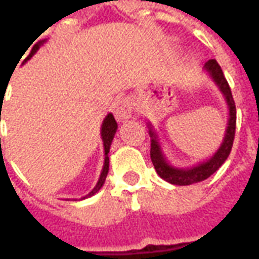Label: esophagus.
<instances>
[{"instance_id": "esophagus-1", "label": "esophagus", "mask_w": 259, "mask_h": 259, "mask_svg": "<svg viewBox=\"0 0 259 259\" xmlns=\"http://www.w3.org/2000/svg\"><path fill=\"white\" fill-rule=\"evenodd\" d=\"M113 113L119 120L129 119L133 113V102L130 98H120L113 105Z\"/></svg>"}]
</instances>
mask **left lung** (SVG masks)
<instances>
[{
	"label": "left lung",
	"mask_w": 259,
	"mask_h": 259,
	"mask_svg": "<svg viewBox=\"0 0 259 259\" xmlns=\"http://www.w3.org/2000/svg\"><path fill=\"white\" fill-rule=\"evenodd\" d=\"M204 70L209 74V77L213 80V83L218 85L219 91L222 93L229 109L228 127H226V132H225L222 144H221V147L218 148V151L209 159H206L204 162L197 163V165L191 166V168H178V166L170 165L166 157L163 155L157 132L154 130V126L148 122V129H150L148 133H150V137H151V151H150L151 161L154 163V168L157 170V174L163 180H166L168 183H170V185L189 186L208 179L228 159L229 154L232 151V147H233L234 132H236V104H234L229 83L225 79L222 69H221V66H219V64L215 59H209L204 65Z\"/></svg>",
	"instance_id": "obj_1"
}]
</instances>
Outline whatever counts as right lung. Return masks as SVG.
Returning <instances> with one entry per match:
<instances>
[{
	"mask_svg": "<svg viewBox=\"0 0 259 259\" xmlns=\"http://www.w3.org/2000/svg\"><path fill=\"white\" fill-rule=\"evenodd\" d=\"M44 42H46V40H40V41L36 42V44L33 46L30 54H29V55H27V58L23 61V64L27 62V61H29V59H30L31 57L38 51V48L41 47ZM116 129H118V123H116V120H115V118H113V115L112 113H108L101 124L102 146H104V152H105V154H104V155H105V158H104V166H102L101 175H100V179H98V182H97L96 187H94L89 194L85 195V197H91V195L96 194L97 191L100 190L102 186H104V183H105L108 170H109V157H108V152H109V148H111V144H112L113 136H115V133H116ZM85 197H83V198H85Z\"/></svg>",
	"mask_w": 259,
	"mask_h": 259,
	"instance_id": "add662e5",
	"label": "right lung"
}]
</instances>
